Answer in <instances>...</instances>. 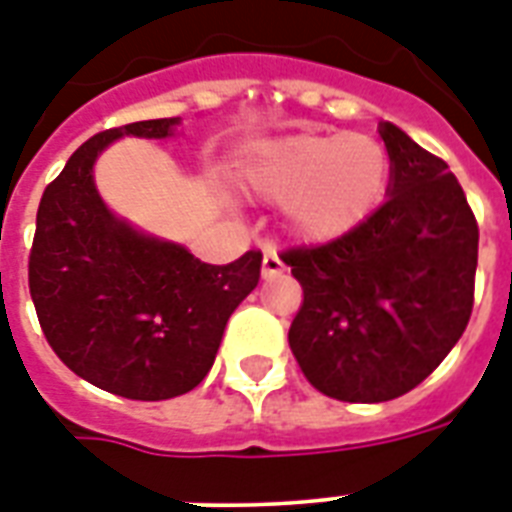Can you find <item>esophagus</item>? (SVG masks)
Returning <instances> with one entry per match:
<instances>
[{
  "mask_svg": "<svg viewBox=\"0 0 512 512\" xmlns=\"http://www.w3.org/2000/svg\"><path fill=\"white\" fill-rule=\"evenodd\" d=\"M281 271H284V263H281L276 252L268 249V252L263 255V279H276Z\"/></svg>",
  "mask_w": 512,
  "mask_h": 512,
  "instance_id": "esophagus-1",
  "label": "esophagus"
}]
</instances>
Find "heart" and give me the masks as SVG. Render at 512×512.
I'll return each mask as SVG.
<instances>
[{
  "mask_svg": "<svg viewBox=\"0 0 512 512\" xmlns=\"http://www.w3.org/2000/svg\"><path fill=\"white\" fill-rule=\"evenodd\" d=\"M390 159L380 140L358 132L289 135L257 148L247 185L284 204L289 231L332 241L364 223L388 188Z\"/></svg>",
  "mask_w": 512,
  "mask_h": 512,
  "instance_id": "obj_1",
  "label": "heart"
}]
</instances>
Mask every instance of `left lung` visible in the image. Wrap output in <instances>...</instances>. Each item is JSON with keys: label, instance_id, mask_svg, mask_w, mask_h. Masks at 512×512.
I'll return each mask as SVG.
<instances>
[{"label": "left lung", "instance_id": "left-lung-1", "mask_svg": "<svg viewBox=\"0 0 512 512\" xmlns=\"http://www.w3.org/2000/svg\"><path fill=\"white\" fill-rule=\"evenodd\" d=\"M388 199L327 244L281 252L303 287L289 348L324 396L380 404L457 345L476 289L478 223L449 164L382 122Z\"/></svg>", "mask_w": 512, "mask_h": 512}]
</instances>
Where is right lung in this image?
I'll return each instance as SVG.
<instances>
[{"label":"right lung","mask_w":512,"mask_h":512,"mask_svg":"<svg viewBox=\"0 0 512 512\" xmlns=\"http://www.w3.org/2000/svg\"><path fill=\"white\" fill-rule=\"evenodd\" d=\"M180 119L98 132L76 148L42 193L28 255V289L58 358L132 401H164L199 385L225 324L260 281L263 255L201 263L180 244L135 231L108 212L92 164L122 135L170 138Z\"/></svg>","instance_id":"1"}]
</instances>
